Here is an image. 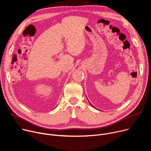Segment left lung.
Instances as JSON below:
<instances>
[{"label": "left lung", "instance_id": "1", "mask_svg": "<svg viewBox=\"0 0 151 151\" xmlns=\"http://www.w3.org/2000/svg\"><path fill=\"white\" fill-rule=\"evenodd\" d=\"M89 102H90V101H89ZM90 104H91V103H90ZM91 106H93V105H92V104H91Z\"/></svg>", "mask_w": 151, "mask_h": 151}]
</instances>
